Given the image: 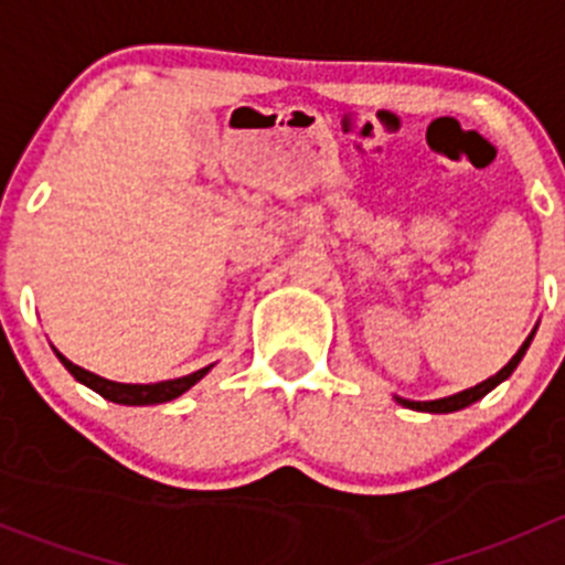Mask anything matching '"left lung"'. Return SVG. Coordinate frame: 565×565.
<instances>
[{
  "mask_svg": "<svg viewBox=\"0 0 565 565\" xmlns=\"http://www.w3.org/2000/svg\"><path fill=\"white\" fill-rule=\"evenodd\" d=\"M530 339H533V333L527 335L525 344L520 347V352H516V355L511 358V361L505 363V366L500 369V372L494 374V377L483 380V383L476 385V388H467V391H461V393H454V396H448V398H437V402H407V398H398V404H404V407H409V409H420V413H454V409L467 407V404H472V402H478V398L487 396V393L492 391L494 385H500L505 377H509L511 372H514L516 363L522 361V355H525V350L530 347Z\"/></svg>",
  "mask_w": 565,
  "mask_h": 565,
  "instance_id": "1",
  "label": "left lung"
}]
</instances>
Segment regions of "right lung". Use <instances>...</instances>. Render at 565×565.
I'll list each match as a JSON object with an SVG mask.
<instances>
[{
    "label": "right lung",
    "instance_id": "obj_1",
    "mask_svg": "<svg viewBox=\"0 0 565 565\" xmlns=\"http://www.w3.org/2000/svg\"><path fill=\"white\" fill-rule=\"evenodd\" d=\"M56 358H60V361L65 363V369L73 374V377L78 380V383H84V385H87V388H93L95 393H100V396L108 398V402L130 404V407H141V404L172 402V398L180 396V393H185L188 388H191V385H196L199 380H202L204 374L210 372V366H207V369H199V372L188 374V377L167 380V383L125 385V383H111V380H104V377H98V374L87 372V369L76 366V363L67 361V358L60 355V352H56Z\"/></svg>",
    "mask_w": 565,
    "mask_h": 565
}]
</instances>
